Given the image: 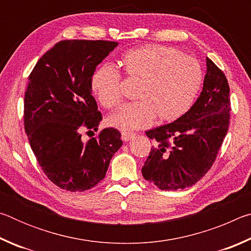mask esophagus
<instances>
[{
	"mask_svg": "<svg viewBox=\"0 0 251 251\" xmlns=\"http://www.w3.org/2000/svg\"><path fill=\"white\" fill-rule=\"evenodd\" d=\"M134 137H135L134 133H128V131H122V139L124 142H128Z\"/></svg>",
	"mask_w": 251,
	"mask_h": 251,
	"instance_id": "1",
	"label": "esophagus"
}]
</instances>
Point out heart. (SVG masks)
Instances as JSON below:
<instances>
[{"instance_id": "1", "label": "heart", "mask_w": 251, "mask_h": 251, "mask_svg": "<svg viewBox=\"0 0 251 251\" xmlns=\"http://www.w3.org/2000/svg\"><path fill=\"white\" fill-rule=\"evenodd\" d=\"M126 78L139 82L134 103L126 104L106 118V124L122 130L176 121L188 112L201 91L202 71L196 59L161 45L130 50L120 58ZM122 77L109 65H100L91 77V90L105 108L121 103Z\"/></svg>"}]
</instances>
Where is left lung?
I'll use <instances>...</instances> for the list:
<instances>
[{
  "mask_svg": "<svg viewBox=\"0 0 251 251\" xmlns=\"http://www.w3.org/2000/svg\"><path fill=\"white\" fill-rule=\"evenodd\" d=\"M202 92L184 116L147 130L155 142L143 176L161 190L184 189L205 176L215 163L230 120L229 85L224 72L206 58Z\"/></svg>",
  "mask_w": 251,
  "mask_h": 251,
  "instance_id": "1",
  "label": "left lung"
}]
</instances>
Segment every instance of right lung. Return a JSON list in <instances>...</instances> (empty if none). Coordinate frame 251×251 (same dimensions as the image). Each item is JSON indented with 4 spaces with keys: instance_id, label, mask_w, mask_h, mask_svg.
<instances>
[{
    "instance_id": "right-lung-1",
    "label": "right lung",
    "mask_w": 251,
    "mask_h": 251,
    "mask_svg": "<svg viewBox=\"0 0 251 251\" xmlns=\"http://www.w3.org/2000/svg\"><path fill=\"white\" fill-rule=\"evenodd\" d=\"M118 45L112 41L65 40L42 56L28 76L24 95V128L49 179L70 192H85L104 179L113 155L123 145L121 133L97 130L101 114L92 96L96 66Z\"/></svg>"
}]
</instances>
